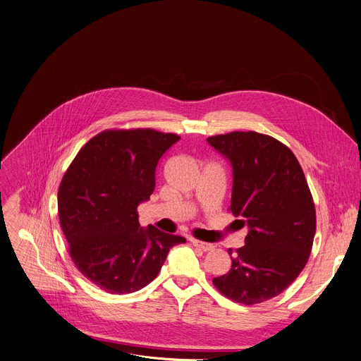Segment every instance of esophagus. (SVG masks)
Wrapping results in <instances>:
<instances>
[{
  "label": "esophagus",
  "mask_w": 361,
  "mask_h": 361,
  "mask_svg": "<svg viewBox=\"0 0 361 361\" xmlns=\"http://www.w3.org/2000/svg\"><path fill=\"white\" fill-rule=\"evenodd\" d=\"M191 244H192L194 247H197V248L202 250V251H212V250L214 248V245H213V244H210V243H204V241H200V240H191Z\"/></svg>",
  "instance_id": "obj_1"
}]
</instances>
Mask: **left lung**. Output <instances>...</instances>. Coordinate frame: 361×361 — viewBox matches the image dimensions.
<instances>
[{
  "mask_svg": "<svg viewBox=\"0 0 361 361\" xmlns=\"http://www.w3.org/2000/svg\"><path fill=\"white\" fill-rule=\"evenodd\" d=\"M233 170L230 210L244 245L214 286L251 305L283 293L305 267L316 234V209L304 173L288 147L254 131L207 138ZM231 250L228 254L231 255Z\"/></svg>",
  "mask_w": 361,
  "mask_h": 361,
  "instance_id": "8db88e82",
  "label": "left lung"
}]
</instances>
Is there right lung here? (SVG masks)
Returning <instances> with one entry per match:
<instances>
[{"label": "right lung", "instance_id": "obj_1", "mask_svg": "<svg viewBox=\"0 0 361 361\" xmlns=\"http://www.w3.org/2000/svg\"><path fill=\"white\" fill-rule=\"evenodd\" d=\"M180 140L156 130H111L77 154L59 190V216L77 269L111 294L134 293L156 279L184 237L142 228L137 207L156 188V169Z\"/></svg>", "mask_w": 361, "mask_h": 361}]
</instances>
